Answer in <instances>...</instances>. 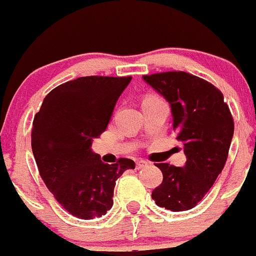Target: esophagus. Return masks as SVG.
I'll list each match as a JSON object with an SVG mask.
<instances>
[{"mask_svg": "<svg viewBox=\"0 0 256 256\" xmlns=\"http://www.w3.org/2000/svg\"><path fill=\"white\" fill-rule=\"evenodd\" d=\"M148 164H149V163L145 162V160H138V162H136V168H138V170H142V168L146 167V166H148Z\"/></svg>", "mask_w": 256, "mask_h": 256, "instance_id": "1", "label": "esophagus"}]
</instances>
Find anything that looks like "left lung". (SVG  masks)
<instances>
[{"instance_id": "obj_1", "label": "left lung", "mask_w": 256, "mask_h": 256, "mask_svg": "<svg viewBox=\"0 0 256 256\" xmlns=\"http://www.w3.org/2000/svg\"><path fill=\"white\" fill-rule=\"evenodd\" d=\"M144 82L170 103L186 163H158L163 181L152 192L158 206L172 212L194 208L222 172L234 136V118L223 94L206 80L184 71L144 75Z\"/></svg>"}]
</instances>
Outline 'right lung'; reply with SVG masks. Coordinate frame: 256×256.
I'll return each instance as SVG.
<instances>
[{
    "label": "right lung",
    "mask_w": 256,
    "mask_h": 256,
    "mask_svg": "<svg viewBox=\"0 0 256 256\" xmlns=\"http://www.w3.org/2000/svg\"><path fill=\"white\" fill-rule=\"evenodd\" d=\"M131 78L84 76L50 92L36 112L32 149L39 174L64 209L80 220L100 218L114 206L116 180L135 162L107 164L92 150L107 128Z\"/></svg>",
    "instance_id": "add662e5"
}]
</instances>
